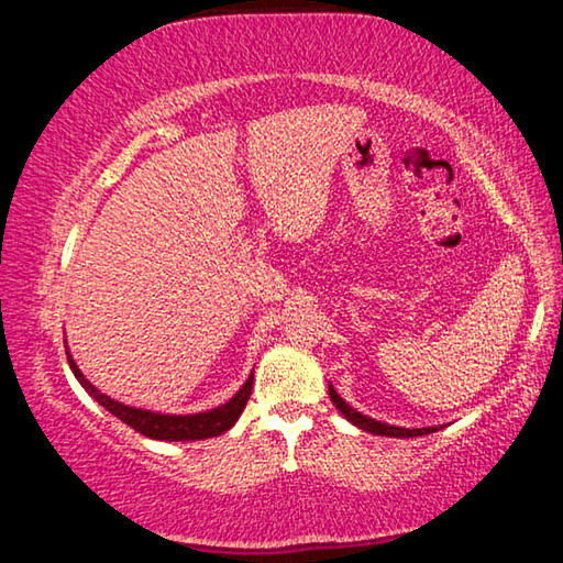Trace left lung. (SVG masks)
I'll list each match as a JSON object with an SVG mask.
<instances>
[{
  "label": "left lung",
  "mask_w": 563,
  "mask_h": 563,
  "mask_svg": "<svg viewBox=\"0 0 563 563\" xmlns=\"http://www.w3.org/2000/svg\"><path fill=\"white\" fill-rule=\"evenodd\" d=\"M330 399H332V405H335L340 412L345 415L347 422H352V424L360 427V430H365V432H373V434H379V437H399V440H405V437H422V434L437 432V427H419V430H407V427H395V424H387V422H377V419L357 412L355 407H350L345 399H342L335 393V387H332V385H330Z\"/></svg>",
  "instance_id": "8db88e82"
}]
</instances>
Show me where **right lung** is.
<instances>
[{"instance_id": "right-lung-1", "label": "right lung", "mask_w": 563, "mask_h": 563, "mask_svg": "<svg viewBox=\"0 0 563 563\" xmlns=\"http://www.w3.org/2000/svg\"><path fill=\"white\" fill-rule=\"evenodd\" d=\"M66 357H69V367L74 377L79 379L81 387L87 389V393L97 399L103 409H109L113 417H119L123 424L131 427V430L141 432L144 437H148V440H161V442H194V440H208V437H218L228 432L238 422V417H241L253 389V373H251V377L245 379L243 387L221 407L206 409V412H196V415H161V412H151V409L117 402V399H111L109 395L99 393V389L84 377L69 350H66Z\"/></svg>"}]
</instances>
